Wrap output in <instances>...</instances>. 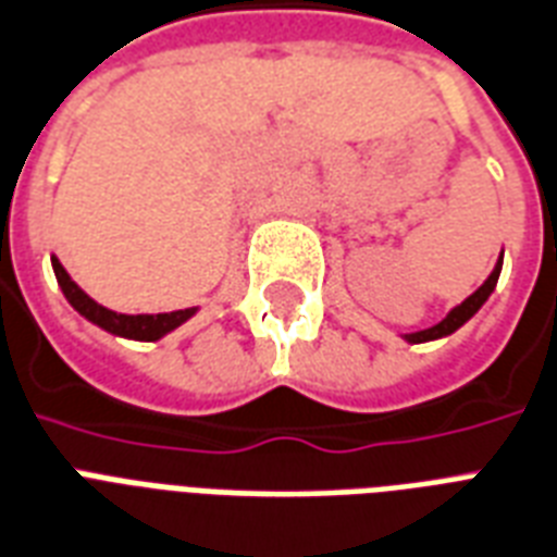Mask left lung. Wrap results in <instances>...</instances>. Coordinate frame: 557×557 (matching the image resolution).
<instances>
[{
	"label": "left lung",
	"mask_w": 557,
	"mask_h": 557,
	"mask_svg": "<svg viewBox=\"0 0 557 557\" xmlns=\"http://www.w3.org/2000/svg\"><path fill=\"white\" fill-rule=\"evenodd\" d=\"M499 270H503V252H499L497 264H494V270H491V275L485 278V282L476 287V290L468 296V299L462 301V305H456V308L447 310V317L442 319V322H435V325L424 327V331H412V334H400V337L407 339V343H412V346H418V343H433V339H444L450 337L454 331H459V327L468 322V319L476 313V310L488 301V296L494 293V287H497V278H499Z\"/></svg>",
	"instance_id": "obj_1"
}]
</instances>
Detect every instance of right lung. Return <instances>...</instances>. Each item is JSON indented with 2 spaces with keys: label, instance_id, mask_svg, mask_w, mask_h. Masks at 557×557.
Instances as JSON below:
<instances>
[{
  "label": "right lung",
  "instance_id": "obj_1",
  "mask_svg": "<svg viewBox=\"0 0 557 557\" xmlns=\"http://www.w3.org/2000/svg\"><path fill=\"white\" fill-rule=\"evenodd\" d=\"M51 270L58 275L60 290H63L69 305H72L81 317L89 319L92 325L103 327L107 334H115V337L139 339V343H157V339L171 334L174 327H180L197 313V308L171 310V313H136V317H131V313H115V310L103 308V305H98L95 299H89V296L72 282V275L63 270V264H60L54 256H51Z\"/></svg>",
  "mask_w": 557,
  "mask_h": 557
}]
</instances>
